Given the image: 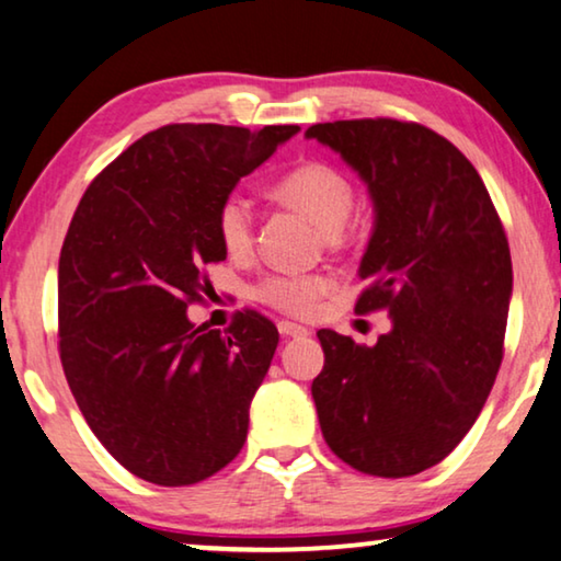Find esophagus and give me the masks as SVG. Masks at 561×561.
<instances>
[{
  "label": "esophagus",
  "mask_w": 561,
  "mask_h": 561,
  "mask_svg": "<svg viewBox=\"0 0 561 561\" xmlns=\"http://www.w3.org/2000/svg\"><path fill=\"white\" fill-rule=\"evenodd\" d=\"M279 333H282L284 337H305V335H307V328L297 325V322L282 320V322H279Z\"/></svg>",
  "instance_id": "esophagus-1"
}]
</instances>
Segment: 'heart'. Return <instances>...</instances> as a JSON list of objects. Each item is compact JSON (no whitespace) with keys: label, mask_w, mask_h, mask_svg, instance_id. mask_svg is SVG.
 <instances>
[{"label":"heart","mask_w":561,"mask_h":561,"mask_svg":"<svg viewBox=\"0 0 561 561\" xmlns=\"http://www.w3.org/2000/svg\"><path fill=\"white\" fill-rule=\"evenodd\" d=\"M274 195L291 208L302 210L322 233H337L348 220L356 191L343 170L328 162H302L289 170ZM216 236L231 256H243L254 243L251 205L241 195H228L216 210ZM330 289V279L320 274H270L256 284L254 297L289 314H310L318 299Z\"/></svg>","instance_id":"heart-1"}]
</instances>
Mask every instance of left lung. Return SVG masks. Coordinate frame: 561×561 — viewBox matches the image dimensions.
Instances as JSON below:
<instances>
[{
	"instance_id": "8db88e82",
	"label": "left lung",
	"mask_w": 561,
	"mask_h": 561,
	"mask_svg": "<svg viewBox=\"0 0 561 561\" xmlns=\"http://www.w3.org/2000/svg\"><path fill=\"white\" fill-rule=\"evenodd\" d=\"M305 137L368 187L374 231L358 266L368 289L356 312L391 318L370 348L318 333L322 437L368 476H416L460 445L493 389L514 291L506 233L478 170L427 126L328 122Z\"/></svg>"
}]
</instances>
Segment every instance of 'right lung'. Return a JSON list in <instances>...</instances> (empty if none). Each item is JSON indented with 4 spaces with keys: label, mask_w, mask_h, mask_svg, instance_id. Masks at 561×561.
Wrapping results in <instances>:
<instances>
[{
    "label": "right lung",
    "mask_w": 561,
    "mask_h": 561,
    "mask_svg": "<svg viewBox=\"0 0 561 561\" xmlns=\"http://www.w3.org/2000/svg\"><path fill=\"white\" fill-rule=\"evenodd\" d=\"M299 126L170 124L89 185L58 264L60 360L85 422L134 476L193 485L241 453L277 351L264 314L226 333L187 305L226 259L216 210Z\"/></svg>",
    "instance_id": "1"
}]
</instances>
